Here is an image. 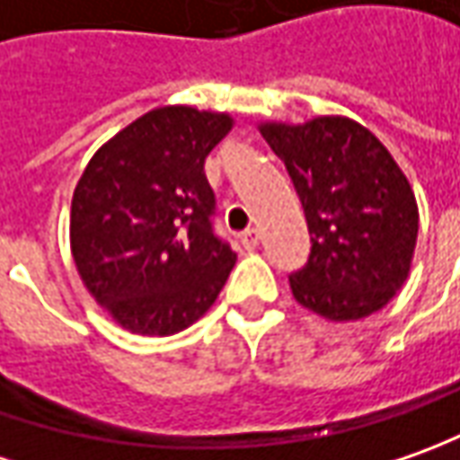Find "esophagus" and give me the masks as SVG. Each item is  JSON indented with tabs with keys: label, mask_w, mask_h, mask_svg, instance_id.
Masks as SVG:
<instances>
[{
	"label": "esophagus",
	"mask_w": 460,
	"mask_h": 460,
	"mask_svg": "<svg viewBox=\"0 0 460 460\" xmlns=\"http://www.w3.org/2000/svg\"><path fill=\"white\" fill-rule=\"evenodd\" d=\"M242 244L246 246V249H257L260 246V231L257 229H249L242 234Z\"/></svg>",
	"instance_id": "esophagus-1"
}]
</instances>
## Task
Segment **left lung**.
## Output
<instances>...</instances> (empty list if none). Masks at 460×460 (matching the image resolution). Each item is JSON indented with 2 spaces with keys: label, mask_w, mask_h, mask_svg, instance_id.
I'll use <instances>...</instances> for the list:
<instances>
[{
  "label": "left lung",
  "mask_w": 460,
  "mask_h": 460,
  "mask_svg": "<svg viewBox=\"0 0 460 460\" xmlns=\"http://www.w3.org/2000/svg\"><path fill=\"white\" fill-rule=\"evenodd\" d=\"M260 132L288 167L308 221V264L290 275L295 300L333 323L385 308L410 275L420 221L394 157L339 114L260 121Z\"/></svg>",
  "instance_id": "1"
}]
</instances>
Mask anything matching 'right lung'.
Returning <instances> with one entry per match:
<instances>
[{
	"label": "right lung",
	"mask_w": 460,
	"mask_h": 460,
	"mask_svg": "<svg viewBox=\"0 0 460 460\" xmlns=\"http://www.w3.org/2000/svg\"><path fill=\"white\" fill-rule=\"evenodd\" d=\"M234 117L157 106L106 139L75 182L71 254L91 297L137 336H172L216 303L236 254L211 231L208 152Z\"/></svg>",
	"instance_id": "add662e5"
}]
</instances>
